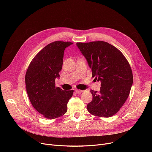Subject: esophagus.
Masks as SVG:
<instances>
[{
    "label": "esophagus",
    "instance_id": "34e87169",
    "mask_svg": "<svg viewBox=\"0 0 152 152\" xmlns=\"http://www.w3.org/2000/svg\"><path fill=\"white\" fill-rule=\"evenodd\" d=\"M76 92L77 94H81L82 92H83V91L79 90V89H76Z\"/></svg>",
    "mask_w": 152,
    "mask_h": 152
}]
</instances>
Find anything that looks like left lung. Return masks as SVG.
Masks as SVG:
<instances>
[{
	"mask_svg": "<svg viewBox=\"0 0 152 152\" xmlns=\"http://www.w3.org/2000/svg\"><path fill=\"white\" fill-rule=\"evenodd\" d=\"M76 44L88 62L92 76L101 81L99 92L91 91L92 100L87 105V110L97 116H113L124 105L133 83L128 61L120 50L107 42Z\"/></svg>",
	"mask_w": 152,
	"mask_h": 152,
	"instance_id": "8db88e82",
	"label": "left lung"
}]
</instances>
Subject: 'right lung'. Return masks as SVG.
Wrapping results in <instances>:
<instances>
[{"mask_svg": "<svg viewBox=\"0 0 152 152\" xmlns=\"http://www.w3.org/2000/svg\"><path fill=\"white\" fill-rule=\"evenodd\" d=\"M73 43L55 41L47 45L32 60L26 71L25 83L28 97L36 111L47 119L65 115L73 90L55 86L62 69L64 50Z\"/></svg>", "mask_w": 152, "mask_h": 152, "instance_id": "add662e5", "label": "right lung"}]
</instances>
